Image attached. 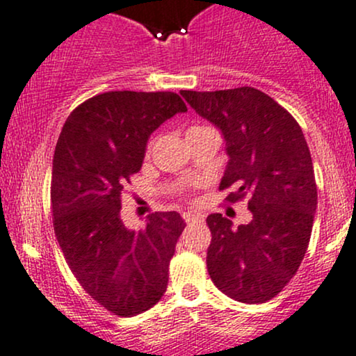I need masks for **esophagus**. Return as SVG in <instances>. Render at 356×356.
Returning <instances> with one entry per match:
<instances>
[{"instance_id": "1", "label": "esophagus", "mask_w": 356, "mask_h": 356, "mask_svg": "<svg viewBox=\"0 0 356 356\" xmlns=\"http://www.w3.org/2000/svg\"><path fill=\"white\" fill-rule=\"evenodd\" d=\"M182 218H184L186 223H194V222H200L203 216L196 215V213H191V211H184L182 213Z\"/></svg>"}]
</instances>
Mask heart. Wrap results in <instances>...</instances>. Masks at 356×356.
Masks as SVG:
<instances>
[{
    "label": "heart",
    "instance_id": "b5f03b06",
    "mask_svg": "<svg viewBox=\"0 0 356 356\" xmlns=\"http://www.w3.org/2000/svg\"><path fill=\"white\" fill-rule=\"evenodd\" d=\"M194 128H200V126H194Z\"/></svg>",
    "mask_w": 356,
    "mask_h": 356
}]
</instances>
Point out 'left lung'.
<instances>
[{
	"label": "left lung",
	"instance_id": "1",
	"mask_svg": "<svg viewBox=\"0 0 356 356\" xmlns=\"http://www.w3.org/2000/svg\"><path fill=\"white\" fill-rule=\"evenodd\" d=\"M181 95L225 138L220 189H235L228 203L250 196L247 225L234 228L222 213L207 218L209 278L234 300L264 304L293 278L309 247L317 186L304 133L290 112L252 87Z\"/></svg>",
	"mask_w": 356,
	"mask_h": 356
}]
</instances>
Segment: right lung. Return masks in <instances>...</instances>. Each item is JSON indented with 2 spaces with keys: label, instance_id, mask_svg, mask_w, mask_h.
<instances>
[{
  "label": "right lung",
  "instance_id": "obj_1",
  "mask_svg": "<svg viewBox=\"0 0 356 356\" xmlns=\"http://www.w3.org/2000/svg\"><path fill=\"white\" fill-rule=\"evenodd\" d=\"M186 111L174 92H106L80 104L59 134L51 181L56 238L83 290L115 316H138L167 290L184 220L156 211L143 230H129L121 196L149 134Z\"/></svg>",
  "mask_w": 356,
  "mask_h": 356
}]
</instances>
